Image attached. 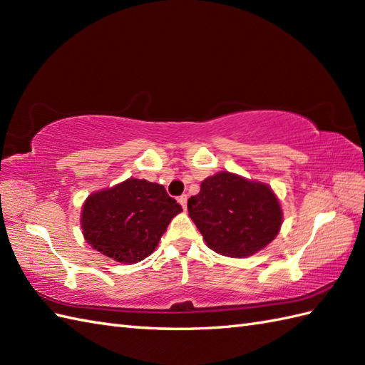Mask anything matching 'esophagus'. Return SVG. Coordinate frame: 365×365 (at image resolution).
<instances>
[{
	"instance_id": "obj_1",
	"label": "esophagus",
	"mask_w": 365,
	"mask_h": 365,
	"mask_svg": "<svg viewBox=\"0 0 365 365\" xmlns=\"http://www.w3.org/2000/svg\"><path fill=\"white\" fill-rule=\"evenodd\" d=\"M177 200H178V204H180V205H182V208H183V210H187V202H188V196H187V195H182V196H180V197H178Z\"/></svg>"
}]
</instances>
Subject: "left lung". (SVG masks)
<instances>
[{"instance_id": "8db88e82", "label": "left lung", "mask_w": 365, "mask_h": 365, "mask_svg": "<svg viewBox=\"0 0 365 365\" xmlns=\"http://www.w3.org/2000/svg\"><path fill=\"white\" fill-rule=\"evenodd\" d=\"M188 213L207 246L227 257H247L273 242L282 208L268 185L227 173L207 177Z\"/></svg>"}]
</instances>
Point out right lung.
<instances>
[{
  "label": "right lung",
  "mask_w": 365,
  "mask_h": 365,
  "mask_svg": "<svg viewBox=\"0 0 365 365\" xmlns=\"http://www.w3.org/2000/svg\"><path fill=\"white\" fill-rule=\"evenodd\" d=\"M182 205L163 185L139 178L92 195L83 204L84 240L106 257L136 263L150 255Z\"/></svg>",
  "instance_id": "obj_1"
}]
</instances>
